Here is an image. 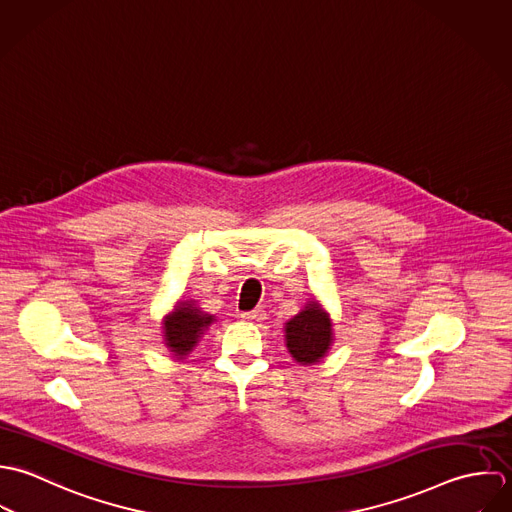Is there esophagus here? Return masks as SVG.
<instances>
[{"label": "esophagus", "mask_w": 512, "mask_h": 512, "mask_svg": "<svg viewBox=\"0 0 512 512\" xmlns=\"http://www.w3.org/2000/svg\"><path fill=\"white\" fill-rule=\"evenodd\" d=\"M241 318H243V320L261 322V320L265 318V310H263V308H255V310H251V312H243V314H241Z\"/></svg>", "instance_id": "obj_1"}]
</instances>
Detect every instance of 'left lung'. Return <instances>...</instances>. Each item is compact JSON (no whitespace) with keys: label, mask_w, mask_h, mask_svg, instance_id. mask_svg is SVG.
<instances>
[{"label":"left lung","mask_w":512,"mask_h":512,"mask_svg":"<svg viewBox=\"0 0 512 512\" xmlns=\"http://www.w3.org/2000/svg\"><path fill=\"white\" fill-rule=\"evenodd\" d=\"M285 340L291 356L303 364H316L332 346V322L328 312L312 299L285 324Z\"/></svg>","instance_id":"8db88e82"}]
</instances>
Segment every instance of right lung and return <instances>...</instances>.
Returning <instances> with one entry per match:
<instances>
[{
	"label": "right lung",
	"instance_id": "1",
	"mask_svg": "<svg viewBox=\"0 0 512 512\" xmlns=\"http://www.w3.org/2000/svg\"><path fill=\"white\" fill-rule=\"evenodd\" d=\"M213 320L215 316L196 307V301H180L170 314L164 316L162 336L166 348L172 352L174 358H186L200 342Z\"/></svg>",
	"mask_w": 512,
	"mask_h": 512
}]
</instances>
